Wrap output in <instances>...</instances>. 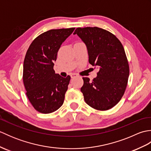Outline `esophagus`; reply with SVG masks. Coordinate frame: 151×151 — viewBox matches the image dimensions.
<instances>
[{"label":"esophagus","instance_id":"esophagus-1","mask_svg":"<svg viewBox=\"0 0 151 151\" xmlns=\"http://www.w3.org/2000/svg\"><path fill=\"white\" fill-rule=\"evenodd\" d=\"M78 76V74H76V73L70 74V76H71V78H74V77H75V76Z\"/></svg>","mask_w":151,"mask_h":151}]
</instances>
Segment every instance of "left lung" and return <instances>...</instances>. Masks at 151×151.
<instances>
[{"label": "left lung", "mask_w": 151, "mask_h": 151, "mask_svg": "<svg viewBox=\"0 0 151 151\" xmlns=\"http://www.w3.org/2000/svg\"><path fill=\"white\" fill-rule=\"evenodd\" d=\"M74 34L87 46L89 63L99 68L92 81L82 78L84 101L95 110H110L120 101L129 80V65L123 45L115 35L98 27L77 28Z\"/></svg>", "instance_id": "8db88e82"}]
</instances>
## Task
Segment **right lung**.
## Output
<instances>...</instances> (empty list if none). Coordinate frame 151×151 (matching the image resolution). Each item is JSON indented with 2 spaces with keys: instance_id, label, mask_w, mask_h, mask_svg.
<instances>
[{
  "instance_id": "add662e5",
  "label": "right lung",
  "mask_w": 151,
  "mask_h": 151,
  "mask_svg": "<svg viewBox=\"0 0 151 151\" xmlns=\"http://www.w3.org/2000/svg\"><path fill=\"white\" fill-rule=\"evenodd\" d=\"M75 28L52 29L35 38L23 63V83L28 100L36 110L50 114L63 103L70 76L63 78L53 69L61 45Z\"/></svg>"
}]
</instances>
